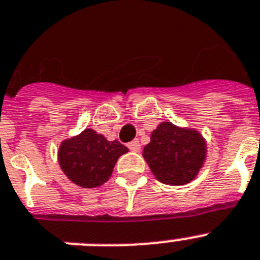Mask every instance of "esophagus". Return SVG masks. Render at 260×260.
<instances>
[{
  "mask_svg": "<svg viewBox=\"0 0 260 260\" xmlns=\"http://www.w3.org/2000/svg\"><path fill=\"white\" fill-rule=\"evenodd\" d=\"M127 147L130 148V150H132V151H134V152H138L139 150H141V143H139V141H138V139H134V141H133V142H130V143H128V145H127Z\"/></svg>",
  "mask_w": 260,
  "mask_h": 260,
  "instance_id": "esophagus-1",
  "label": "esophagus"
}]
</instances>
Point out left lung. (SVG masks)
<instances>
[{"label": "left lung", "mask_w": 260, "mask_h": 260, "mask_svg": "<svg viewBox=\"0 0 260 260\" xmlns=\"http://www.w3.org/2000/svg\"><path fill=\"white\" fill-rule=\"evenodd\" d=\"M206 143L190 127L161 122L143 148V157L157 180L167 185H184L193 180L203 167Z\"/></svg>", "instance_id": "obj_1"}]
</instances>
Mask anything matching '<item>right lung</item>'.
<instances>
[{"label": "right lung", "instance_id": "obj_1", "mask_svg": "<svg viewBox=\"0 0 260 260\" xmlns=\"http://www.w3.org/2000/svg\"><path fill=\"white\" fill-rule=\"evenodd\" d=\"M128 148L118 141H108L93 128L61 142L57 160L66 176L83 188L103 185L112 176L114 164Z\"/></svg>", "mask_w": 260, "mask_h": 260}]
</instances>
